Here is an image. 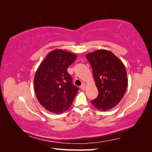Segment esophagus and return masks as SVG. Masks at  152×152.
Listing matches in <instances>:
<instances>
[{
    "label": "esophagus",
    "mask_w": 152,
    "mask_h": 152,
    "mask_svg": "<svg viewBox=\"0 0 152 152\" xmlns=\"http://www.w3.org/2000/svg\"><path fill=\"white\" fill-rule=\"evenodd\" d=\"M86 84H84V83H83V84H82L81 86V87H80V88H81L82 90H85L86 89Z\"/></svg>",
    "instance_id": "obj_1"
}]
</instances>
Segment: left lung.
I'll return each instance as SVG.
<instances>
[{
    "mask_svg": "<svg viewBox=\"0 0 152 152\" xmlns=\"http://www.w3.org/2000/svg\"><path fill=\"white\" fill-rule=\"evenodd\" d=\"M93 77L98 89V96L91 101L102 111L114 108L121 101L127 89L128 79L124 64L111 51L99 50L88 53Z\"/></svg>",
    "mask_w": 152,
    "mask_h": 152,
    "instance_id": "obj_1",
    "label": "left lung"
}]
</instances>
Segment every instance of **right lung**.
<instances>
[{"mask_svg":"<svg viewBox=\"0 0 152 152\" xmlns=\"http://www.w3.org/2000/svg\"><path fill=\"white\" fill-rule=\"evenodd\" d=\"M74 53L54 50L38 66L34 78L38 101L49 112L62 114L69 109L79 90L74 86L67 69L76 59Z\"/></svg>","mask_w":152,"mask_h":152,"instance_id":"add662e5","label":"right lung"}]
</instances>
